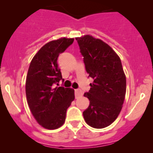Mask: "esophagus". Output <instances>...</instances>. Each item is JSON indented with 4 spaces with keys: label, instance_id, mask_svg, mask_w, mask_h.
I'll return each mask as SVG.
<instances>
[{
    "label": "esophagus",
    "instance_id": "obj_1",
    "mask_svg": "<svg viewBox=\"0 0 153 153\" xmlns=\"http://www.w3.org/2000/svg\"><path fill=\"white\" fill-rule=\"evenodd\" d=\"M82 96V92L80 89H75V99H78L80 96Z\"/></svg>",
    "mask_w": 153,
    "mask_h": 153
}]
</instances>
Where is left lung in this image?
I'll use <instances>...</instances> for the list:
<instances>
[{
	"instance_id": "8db88e82",
	"label": "left lung",
	"mask_w": 153,
	"mask_h": 153,
	"mask_svg": "<svg viewBox=\"0 0 153 153\" xmlns=\"http://www.w3.org/2000/svg\"><path fill=\"white\" fill-rule=\"evenodd\" d=\"M85 70L94 79L84 94L90 104L82 113L85 122L96 129L112 124L122 108L126 94V76L117 54L102 40L90 35L76 37Z\"/></svg>"
}]
</instances>
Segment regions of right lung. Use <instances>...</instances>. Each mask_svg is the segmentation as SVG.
I'll return each mask as SVG.
<instances>
[{"mask_svg": "<svg viewBox=\"0 0 153 153\" xmlns=\"http://www.w3.org/2000/svg\"><path fill=\"white\" fill-rule=\"evenodd\" d=\"M74 39L65 37L51 41L33 57L26 75V95L31 114L39 124L47 129L60 127L66 111L75 99L74 90L55 84L62 80L57 58Z\"/></svg>", "mask_w": 153, "mask_h": 153, "instance_id": "obj_1", "label": "right lung"}]
</instances>
